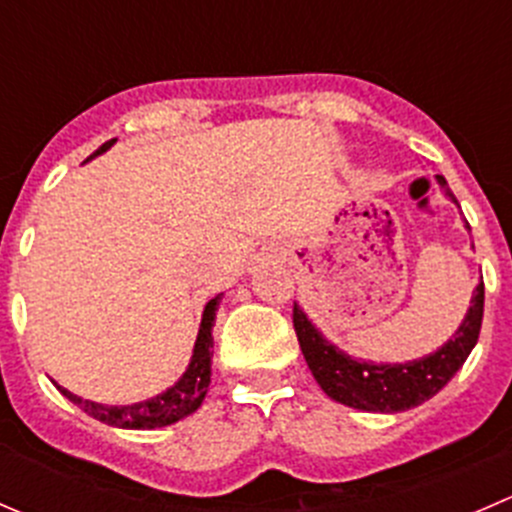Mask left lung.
<instances>
[{
	"label": "left lung",
	"mask_w": 512,
	"mask_h": 512,
	"mask_svg": "<svg viewBox=\"0 0 512 512\" xmlns=\"http://www.w3.org/2000/svg\"><path fill=\"white\" fill-rule=\"evenodd\" d=\"M436 183L441 185L448 200L458 205L456 195L451 193L443 175H436ZM466 230H471L468 223ZM483 299L485 287L480 282L473 289L471 307L456 334L436 352L414 361H404V364L366 361L342 352L337 344L329 342L314 327L312 319L297 302H294V332H297L299 349H302L309 371L329 399L352 406V409L371 411V414H399V411L416 409L423 401L433 399L456 376V371L461 369L478 342L480 322H483Z\"/></svg>",
	"instance_id": "1"
}]
</instances>
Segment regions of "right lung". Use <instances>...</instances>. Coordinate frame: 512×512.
Instances as JSON below:
<instances>
[{
	"instance_id": "obj_1",
	"label": "right lung",
	"mask_w": 512,
	"mask_h": 512,
	"mask_svg": "<svg viewBox=\"0 0 512 512\" xmlns=\"http://www.w3.org/2000/svg\"><path fill=\"white\" fill-rule=\"evenodd\" d=\"M113 143H116V138L103 143L96 153H91V156L84 160V163H89V160H94L96 156H101V153H106ZM220 299L223 297L218 294V297H213L208 304H205L203 319H200L198 339H195L193 356H190L188 369L183 371V376H180L170 389L160 391L158 396H151V399L146 401H138V404L108 406V404H98V401L81 399V396L71 394L69 389L59 386L56 381L54 386L71 401V404L79 406V409L86 411L91 418L116 428H138V431H151V428L170 426V423L180 421V418L195 414V411L203 406L205 394H208V386H210V366H213V327H215V314H218Z\"/></svg>"
}]
</instances>
